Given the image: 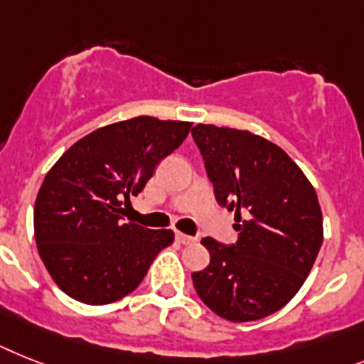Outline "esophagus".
I'll use <instances>...</instances> for the list:
<instances>
[{"instance_id": "esophagus-1", "label": "esophagus", "mask_w": 364, "mask_h": 364, "mask_svg": "<svg viewBox=\"0 0 364 364\" xmlns=\"http://www.w3.org/2000/svg\"><path fill=\"white\" fill-rule=\"evenodd\" d=\"M176 242L182 243V245H189V243L195 242V238H193V236H188V234L176 232Z\"/></svg>"}]
</instances>
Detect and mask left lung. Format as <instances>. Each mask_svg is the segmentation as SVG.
I'll list each match as a JSON object with an SVG mask.
<instances>
[{
  "label": "left lung",
  "mask_w": 364,
  "mask_h": 364,
  "mask_svg": "<svg viewBox=\"0 0 364 364\" xmlns=\"http://www.w3.org/2000/svg\"><path fill=\"white\" fill-rule=\"evenodd\" d=\"M215 199L234 212L238 242L204 238L210 264L191 273L203 303L229 322L283 309L305 283L322 247V210L307 176L272 141L247 130H191Z\"/></svg>",
  "instance_id": "1"
}]
</instances>
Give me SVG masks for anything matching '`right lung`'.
Masks as SVG:
<instances>
[{"label":"right lung","mask_w":364,"mask_h":364,"mask_svg":"<svg viewBox=\"0 0 364 364\" xmlns=\"http://www.w3.org/2000/svg\"><path fill=\"white\" fill-rule=\"evenodd\" d=\"M191 122L135 117L98 128L57 160L35 200L38 255L63 292L106 305L134 292L173 230L124 223L122 203L182 145Z\"/></svg>","instance_id":"1"}]
</instances>
